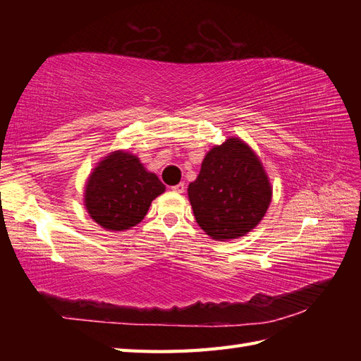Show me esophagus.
Listing matches in <instances>:
<instances>
[{
	"label": "esophagus",
	"mask_w": 361,
	"mask_h": 361,
	"mask_svg": "<svg viewBox=\"0 0 361 361\" xmlns=\"http://www.w3.org/2000/svg\"><path fill=\"white\" fill-rule=\"evenodd\" d=\"M185 189H186L185 183H180V185H176V186L172 188V190H173V192H176V194H183V192H185Z\"/></svg>",
	"instance_id": "esophagus-1"
}]
</instances>
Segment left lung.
I'll return each instance as SVG.
<instances>
[{
	"mask_svg": "<svg viewBox=\"0 0 361 361\" xmlns=\"http://www.w3.org/2000/svg\"><path fill=\"white\" fill-rule=\"evenodd\" d=\"M273 188L262 161L240 137H228L203 158L188 188L198 226L226 242L252 231L271 203Z\"/></svg>",
	"mask_w": 361,
	"mask_h": 361,
	"instance_id": "1",
	"label": "left lung"
}]
</instances>
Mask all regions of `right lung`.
Listing matches in <instances>:
<instances>
[{"instance_id":"1","label":"right lung","mask_w":361,"mask_h":361,"mask_svg":"<svg viewBox=\"0 0 361 361\" xmlns=\"http://www.w3.org/2000/svg\"><path fill=\"white\" fill-rule=\"evenodd\" d=\"M164 190L157 173L149 172L140 158L114 150L88 175L83 204L90 217L106 231H127L140 224Z\"/></svg>"}]
</instances>
